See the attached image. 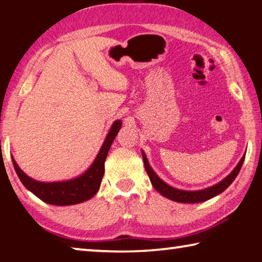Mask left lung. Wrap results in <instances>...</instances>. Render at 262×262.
<instances>
[{
    "instance_id": "left-lung-1",
    "label": "left lung",
    "mask_w": 262,
    "mask_h": 262,
    "mask_svg": "<svg viewBox=\"0 0 262 262\" xmlns=\"http://www.w3.org/2000/svg\"><path fill=\"white\" fill-rule=\"evenodd\" d=\"M142 157H143L145 171H147L149 179L151 181L154 188L156 189L157 192L161 193L163 196L170 199L172 201H177L180 203H199V202L209 200V199L216 196V195H219L222 192H224V190L232 184V181L236 179L239 171H241L244 159H245V155L242 157L241 161H239V163L237 164V166L233 168V171L228 177H225V178L222 181H220L219 184L210 186V187L201 189V190H181V189H177L174 187H172L170 185H167L166 183H164V181L159 178L156 173H155V171L152 170L151 166L149 165L147 156H145V154L143 151H142Z\"/></svg>"
}]
</instances>
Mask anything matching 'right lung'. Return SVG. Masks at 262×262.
<instances>
[{
	"label": "right lung",
	"mask_w": 262,
	"mask_h": 262,
	"mask_svg": "<svg viewBox=\"0 0 262 262\" xmlns=\"http://www.w3.org/2000/svg\"><path fill=\"white\" fill-rule=\"evenodd\" d=\"M121 123V120L113 122L94 163L77 178L66 181H55V183H42V181L34 180L30 178L28 174H25L20 170V167L17 165L15 159L12 158L16 173L26 189H29L35 196H38L48 205L72 206L90 200L91 198L95 196L100 187L101 179H103L105 172V159L107 157L108 150L115 136L120 130Z\"/></svg>",
	"instance_id": "add662e5"
}]
</instances>
